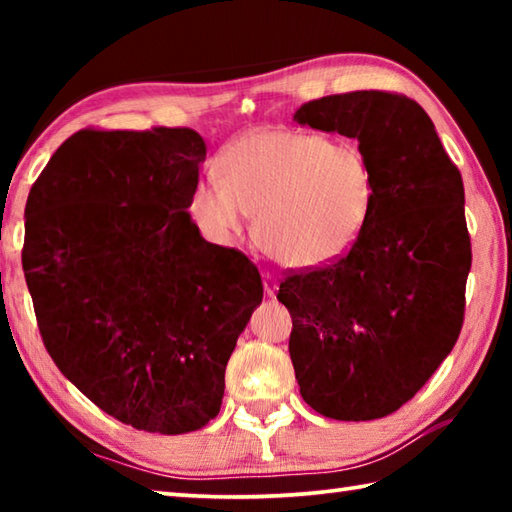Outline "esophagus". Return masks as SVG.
<instances>
[{"label":"esophagus","instance_id":"34e87169","mask_svg":"<svg viewBox=\"0 0 512 512\" xmlns=\"http://www.w3.org/2000/svg\"><path fill=\"white\" fill-rule=\"evenodd\" d=\"M262 280H264V293L268 298H273L277 293V277L266 271V273H262Z\"/></svg>","mask_w":512,"mask_h":512}]
</instances>
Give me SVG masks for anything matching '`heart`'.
Segmentation results:
<instances>
[{"label": "heart", "mask_w": 512, "mask_h": 512, "mask_svg": "<svg viewBox=\"0 0 512 512\" xmlns=\"http://www.w3.org/2000/svg\"><path fill=\"white\" fill-rule=\"evenodd\" d=\"M216 171L221 183L201 180L189 205L205 235L230 244L255 216L257 244L293 268L348 253L375 201L366 155L316 133L257 128L225 146Z\"/></svg>", "instance_id": "1"}]
</instances>
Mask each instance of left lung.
<instances>
[{
	"label": "left lung",
	"mask_w": 512,
	"mask_h": 512,
	"mask_svg": "<svg viewBox=\"0 0 512 512\" xmlns=\"http://www.w3.org/2000/svg\"><path fill=\"white\" fill-rule=\"evenodd\" d=\"M293 121L357 140L375 176L350 253L280 284L300 395L332 420L384 418L427 384L461 334L472 266L461 171L404 94H332Z\"/></svg>",
	"instance_id": "8db88e82"
}]
</instances>
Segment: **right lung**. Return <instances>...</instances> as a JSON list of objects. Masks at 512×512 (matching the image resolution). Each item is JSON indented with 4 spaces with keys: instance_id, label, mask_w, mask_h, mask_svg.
<instances>
[{
    "instance_id": "add662e5",
    "label": "right lung",
    "mask_w": 512,
    "mask_h": 512,
    "mask_svg": "<svg viewBox=\"0 0 512 512\" xmlns=\"http://www.w3.org/2000/svg\"><path fill=\"white\" fill-rule=\"evenodd\" d=\"M192 128L85 131L58 146L24 210L22 268L58 370L119 422L187 433L221 411L225 366L264 289L187 207Z\"/></svg>"
}]
</instances>
